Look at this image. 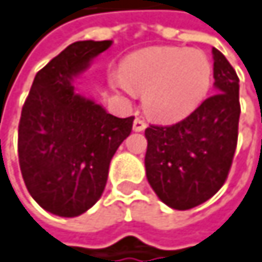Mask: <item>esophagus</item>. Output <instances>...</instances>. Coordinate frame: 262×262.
Segmentation results:
<instances>
[{
    "mask_svg": "<svg viewBox=\"0 0 262 262\" xmlns=\"http://www.w3.org/2000/svg\"><path fill=\"white\" fill-rule=\"evenodd\" d=\"M145 127H147V123H145L144 120H141V118H136V120L133 121V130L135 132L145 130Z\"/></svg>",
    "mask_w": 262,
    "mask_h": 262,
    "instance_id": "esophagus-1",
    "label": "esophagus"
}]
</instances>
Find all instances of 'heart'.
Wrapping results in <instances>:
<instances>
[{"mask_svg": "<svg viewBox=\"0 0 262 262\" xmlns=\"http://www.w3.org/2000/svg\"><path fill=\"white\" fill-rule=\"evenodd\" d=\"M112 83L129 95L144 92L142 104L150 117L176 120L192 112L206 98L212 83V65L195 50L155 47L130 56Z\"/></svg>", "mask_w": 262, "mask_h": 262, "instance_id": "heart-1", "label": "heart"}]
</instances>
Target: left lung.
Masks as SVG:
<instances>
[{
  "instance_id": "1",
  "label": "left lung",
  "mask_w": 262,
  "mask_h": 262,
  "mask_svg": "<svg viewBox=\"0 0 262 262\" xmlns=\"http://www.w3.org/2000/svg\"><path fill=\"white\" fill-rule=\"evenodd\" d=\"M215 94L182 121L145 129V174L173 209H191L226 182L238 139L239 84L228 59L212 48Z\"/></svg>"
}]
</instances>
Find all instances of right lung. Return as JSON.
I'll list each match as a JSON object with an SVG mask.
<instances>
[{"label": "right lung", "mask_w": 262, "mask_h": 262, "mask_svg": "<svg viewBox=\"0 0 262 262\" xmlns=\"http://www.w3.org/2000/svg\"><path fill=\"white\" fill-rule=\"evenodd\" d=\"M112 40H79L33 80L18 129V156L30 195L48 212L77 217L107 182L109 164L130 135L133 117L118 118L74 92L73 79Z\"/></svg>", "instance_id": "right-lung-1"}]
</instances>
